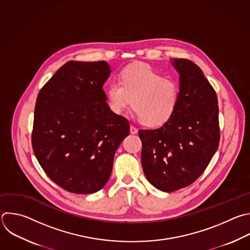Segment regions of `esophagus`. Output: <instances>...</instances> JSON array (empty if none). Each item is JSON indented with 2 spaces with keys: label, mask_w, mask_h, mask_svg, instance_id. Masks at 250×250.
<instances>
[{
  "label": "esophagus",
  "mask_w": 250,
  "mask_h": 250,
  "mask_svg": "<svg viewBox=\"0 0 250 250\" xmlns=\"http://www.w3.org/2000/svg\"><path fill=\"white\" fill-rule=\"evenodd\" d=\"M129 130H130V133L131 134H135V133H137V128L136 127H134L133 125H130V127H129Z\"/></svg>",
  "instance_id": "34e87169"
}]
</instances>
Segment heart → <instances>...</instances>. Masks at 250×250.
<instances>
[{"label": "heart", "mask_w": 250, "mask_h": 250, "mask_svg": "<svg viewBox=\"0 0 250 250\" xmlns=\"http://www.w3.org/2000/svg\"><path fill=\"white\" fill-rule=\"evenodd\" d=\"M110 109L121 114L131 103L142 125L161 126L175 114L180 99V89L175 79L164 77L147 64L126 66L120 81L112 80L107 89Z\"/></svg>", "instance_id": "1"}]
</instances>
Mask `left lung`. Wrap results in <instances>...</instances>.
Returning <instances> with one entry per match:
<instances>
[{
	"mask_svg": "<svg viewBox=\"0 0 250 250\" xmlns=\"http://www.w3.org/2000/svg\"><path fill=\"white\" fill-rule=\"evenodd\" d=\"M180 74L178 108L156 129H140L141 164L148 182L173 192L205 171L220 141L218 98L201 68L186 59L172 61Z\"/></svg>",
	"mask_w": 250,
	"mask_h": 250,
	"instance_id": "1",
	"label": "left lung"
}]
</instances>
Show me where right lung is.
<instances>
[{
	"mask_svg": "<svg viewBox=\"0 0 250 250\" xmlns=\"http://www.w3.org/2000/svg\"><path fill=\"white\" fill-rule=\"evenodd\" d=\"M110 74L105 61H69L38 94L32 148L47 176L66 191L90 194L104 188L129 134L128 121L106 102Z\"/></svg>",
	"mask_w": 250,
	"mask_h": 250,
	"instance_id": "right-lung-1",
	"label": "right lung"
}]
</instances>
